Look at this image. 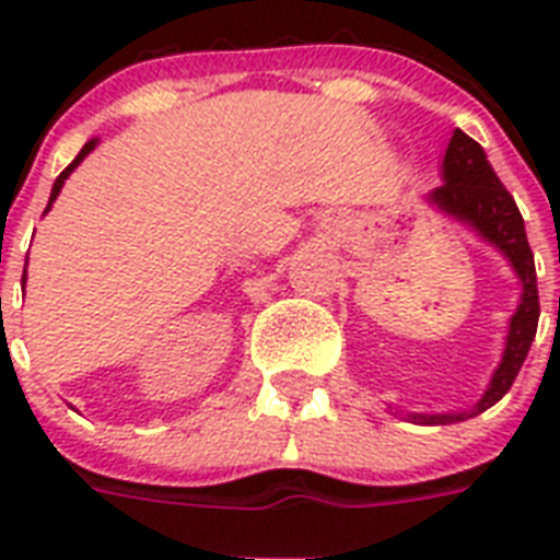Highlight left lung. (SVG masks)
Wrapping results in <instances>:
<instances>
[{
  "label": "left lung",
  "mask_w": 560,
  "mask_h": 560,
  "mask_svg": "<svg viewBox=\"0 0 560 560\" xmlns=\"http://www.w3.org/2000/svg\"><path fill=\"white\" fill-rule=\"evenodd\" d=\"M442 179V186L427 194V200L444 214L462 220L482 241L497 246L509 258L512 270L517 272L523 293L521 302H517V311L509 319L503 360L491 374V383H488L486 395L479 398L477 407L468 409V412H447V416H418V412H412L407 418L416 421V424H453V421H465V418L479 416L488 407H494L497 400L512 389L514 377H517L523 360L529 354L540 316L538 272H535V255H532L529 241H526L521 209H517L514 197L505 191V186L494 174L486 151L462 130H453L451 144L444 151Z\"/></svg>",
  "instance_id": "1"
}]
</instances>
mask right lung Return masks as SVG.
I'll return each mask as SVG.
<instances>
[{
	"instance_id": "add662e5",
	"label": "right lung",
	"mask_w": 560,
	"mask_h": 560,
	"mask_svg": "<svg viewBox=\"0 0 560 560\" xmlns=\"http://www.w3.org/2000/svg\"><path fill=\"white\" fill-rule=\"evenodd\" d=\"M95 144H98V139H92V142H86V144H83V148H81V153H78V156H74V160H72V165H69V168H66L63 174H60V177L55 179V186H51V197H48V206H46V211L51 209V202L57 200V194H60V188H63V183H66V179H69V174H72V171L78 168V165H81V162H83V156H86V153H92V151H95ZM22 284H25V276H22Z\"/></svg>"
}]
</instances>
